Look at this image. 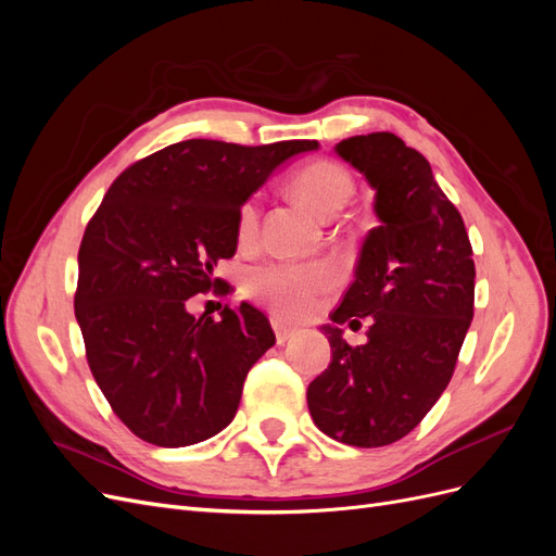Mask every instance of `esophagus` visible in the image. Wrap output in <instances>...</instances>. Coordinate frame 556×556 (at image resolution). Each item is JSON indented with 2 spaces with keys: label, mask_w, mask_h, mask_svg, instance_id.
I'll return each mask as SVG.
<instances>
[{
  "label": "esophagus",
  "mask_w": 556,
  "mask_h": 556,
  "mask_svg": "<svg viewBox=\"0 0 556 556\" xmlns=\"http://www.w3.org/2000/svg\"><path fill=\"white\" fill-rule=\"evenodd\" d=\"M271 325H274V333H276V343L278 345H285L288 343L292 336H294V329H290V327H285L280 319H271Z\"/></svg>",
  "instance_id": "esophagus-1"
}]
</instances>
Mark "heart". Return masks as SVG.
Masks as SVG:
<instances>
[{
	"instance_id": "heart-1",
	"label": "heart",
	"mask_w": 556,
	"mask_h": 556,
	"mask_svg": "<svg viewBox=\"0 0 556 556\" xmlns=\"http://www.w3.org/2000/svg\"><path fill=\"white\" fill-rule=\"evenodd\" d=\"M292 190L317 213H339L355 192V178L341 162L319 157L301 164L292 174ZM260 227V197L252 194L239 206L237 239L250 243ZM333 268L329 264H290L271 262L255 266L245 276V292L260 304L271 308L285 319L304 317L315 299L333 285Z\"/></svg>"
}]
</instances>
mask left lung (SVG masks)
Instances as JSON below:
<instances>
[{
    "instance_id": "left-lung-1",
    "label": "left lung",
    "mask_w": 556,
    "mask_h": 556,
    "mask_svg": "<svg viewBox=\"0 0 556 556\" xmlns=\"http://www.w3.org/2000/svg\"><path fill=\"white\" fill-rule=\"evenodd\" d=\"M336 153L376 188L380 225L325 327L331 364L308 384V410L333 441L382 447L422 422L454 374L473 319V248L427 157L396 134L352 137ZM362 316L372 319L369 341L352 349L340 325Z\"/></svg>"
}]
</instances>
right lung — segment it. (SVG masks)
<instances>
[{
  "label": "right lung",
  "mask_w": 556,
  "mask_h": 556,
  "mask_svg": "<svg viewBox=\"0 0 556 556\" xmlns=\"http://www.w3.org/2000/svg\"><path fill=\"white\" fill-rule=\"evenodd\" d=\"M317 141L239 146L190 139L129 164L90 217L74 294L90 371L141 441L185 447L237 415L245 376L276 343L262 311H185L223 294L217 260L237 252V213L280 162ZM227 294V292H225Z\"/></svg>",
  "instance_id": "1"
}]
</instances>
